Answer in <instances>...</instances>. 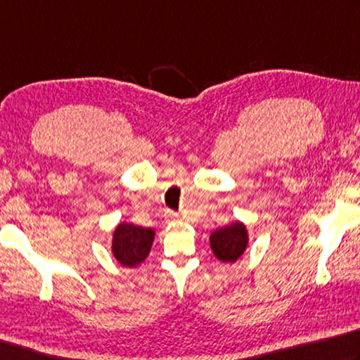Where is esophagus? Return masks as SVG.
I'll list each match as a JSON object with an SVG mask.
<instances>
[{
	"label": "esophagus",
	"mask_w": 360,
	"mask_h": 360,
	"mask_svg": "<svg viewBox=\"0 0 360 360\" xmlns=\"http://www.w3.org/2000/svg\"><path fill=\"white\" fill-rule=\"evenodd\" d=\"M167 219L168 220H176V219H178V214L173 212V211H168L167 212Z\"/></svg>",
	"instance_id": "34e87169"
}]
</instances>
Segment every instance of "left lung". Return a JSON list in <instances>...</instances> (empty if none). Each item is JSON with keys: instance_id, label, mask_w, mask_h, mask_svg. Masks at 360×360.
<instances>
[{"instance_id": "obj_1", "label": "left lung", "mask_w": 360, "mask_h": 360, "mask_svg": "<svg viewBox=\"0 0 360 360\" xmlns=\"http://www.w3.org/2000/svg\"><path fill=\"white\" fill-rule=\"evenodd\" d=\"M247 243V230L240 221L219 228L211 234V248L214 255L226 263H234L244 253Z\"/></svg>"}]
</instances>
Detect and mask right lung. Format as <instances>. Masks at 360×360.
<instances>
[{
    "instance_id": "add662e5",
    "label": "right lung",
    "mask_w": 360,
    "mask_h": 360,
    "mask_svg": "<svg viewBox=\"0 0 360 360\" xmlns=\"http://www.w3.org/2000/svg\"><path fill=\"white\" fill-rule=\"evenodd\" d=\"M154 239L151 228L120 224L113 234V255L122 266L135 267L145 261Z\"/></svg>"
}]
</instances>
